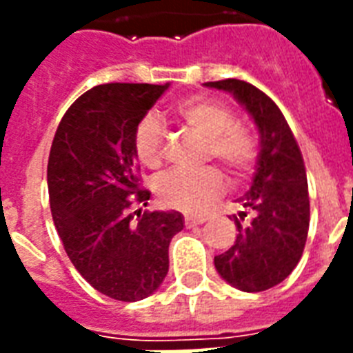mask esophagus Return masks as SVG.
<instances>
[{"label": "esophagus", "instance_id": "1", "mask_svg": "<svg viewBox=\"0 0 353 353\" xmlns=\"http://www.w3.org/2000/svg\"><path fill=\"white\" fill-rule=\"evenodd\" d=\"M205 221H207V218H205V216H192V214L185 216V225L187 227L201 225V223H205Z\"/></svg>", "mask_w": 353, "mask_h": 353}]
</instances>
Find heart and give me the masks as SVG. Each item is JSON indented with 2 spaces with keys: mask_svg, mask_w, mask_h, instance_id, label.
Segmentation results:
<instances>
[{
  "mask_svg": "<svg viewBox=\"0 0 353 353\" xmlns=\"http://www.w3.org/2000/svg\"><path fill=\"white\" fill-rule=\"evenodd\" d=\"M176 115L199 137L207 139V159L218 161L234 181L249 176L256 159V144L245 128L236 124L231 108L210 97H190L177 104ZM165 141V128L157 119L148 115L139 121L133 148L139 161L150 170L163 165ZM221 192L223 177L216 168L198 174L172 172L155 183V196L161 203L183 212H198Z\"/></svg>",
  "mask_w": 353,
  "mask_h": 353,
  "instance_id": "1",
  "label": "heart"
}]
</instances>
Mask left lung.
I'll list each match as a JSON object with an SVG mask.
<instances>
[{
	"mask_svg": "<svg viewBox=\"0 0 353 353\" xmlns=\"http://www.w3.org/2000/svg\"><path fill=\"white\" fill-rule=\"evenodd\" d=\"M203 85L231 93L260 133L251 188L238 199L243 210L232 216L236 241L214 258V268L236 290L265 291L290 276L306 245L310 198L304 159L284 115L265 93L236 79Z\"/></svg>",
	"mask_w": 353,
	"mask_h": 353,
	"instance_id": "8db88e82",
	"label": "left lung"
}]
</instances>
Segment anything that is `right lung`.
Returning a JSON list of instances; mask_svg holds the SVG:
<instances>
[{
	"label": "right lung",
	"instance_id": "obj_1",
	"mask_svg": "<svg viewBox=\"0 0 353 353\" xmlns=\"http://www.w3.org/2000/svg\"><path fill=\"white\" fill-rule=\"evenodd\" d=\"M170 84H104L85 91L63 115L52 141L47 185L63 249L102 295L137 302L168 273V245L185 218L177 210L130 214L139 188L133 133ZM137 212V210H135Z\"/></svg>",
	"mask_w": 353,
	"mask_h": 353
}]
</instances>
